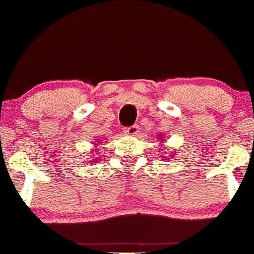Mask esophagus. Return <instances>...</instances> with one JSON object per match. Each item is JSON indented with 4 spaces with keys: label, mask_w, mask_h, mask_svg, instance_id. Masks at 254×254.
Returning a JSON list of instances; mask_svg holds the SVG:
<instances>
[{
    "label": "esophagus",
    "mask_w": 254,
    "mask_h": 254,
    "mask_svg": "<svg viewBox=\"0 0 254 254\" xmlns=\"http://www.w3.org/2000/svg\"><path fill=\"white\" fill-rule=\"evenodd\" d=\"M138 132H140V128H138L137 125H133L131 127H126L125 128V133L129 134V136H136Z\"/></svg>",
    "instance_id": "1"
}]
</instances>
